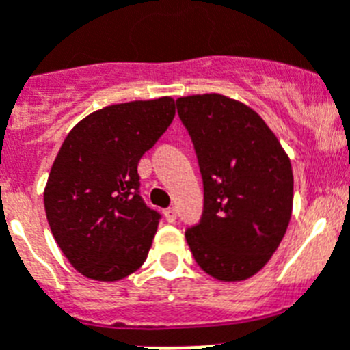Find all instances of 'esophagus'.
<instances>
[{
  "label": "esophagus",
  "instance_id": "34e87169",
  "mask_svg": "<svg viewBox=\"0 0 350 350\" xmlns=\"http://www.w3.org/2000/svg\"><path fill=\"white\" fill-rule=\"evenodd\" d=\"M164 216H166V220H168L170 224H173V221L177 220V209H175V207H168V209L164 211Z\"/></svg>",
  "mask_w": 350,
  "mask_h": 350
}]
</instances>
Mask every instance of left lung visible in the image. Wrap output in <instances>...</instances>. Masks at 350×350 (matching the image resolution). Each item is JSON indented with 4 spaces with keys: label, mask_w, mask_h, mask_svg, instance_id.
<instances>
[{
    "label": "left lung",
    "mask_w": 350,
    "mask_h": 350,
    "mask_svg": "<svg viewBox=\"0 0 350 350\" xmlns=\"http://www.w3.org/2000/svg\"><path fill=\"white\" fill-rule=\"evenodd\" d=\"M204 182V213L186 230L198 267L243 281L272 258L293 206V173L273 132L245 103L221 94L178 98Z\"/></svg>",
    "instance_id": "obj_1"
}]
</instances>
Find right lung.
Masks as SVG:
<instances>
[{
	"label": "right lung",
	"instance_id": "obj_1",
	"mask_svg": "<svg viewBox=\"0 0 350 350\" xmlns=\"http://www.w3.org/2000/svg\"><path fill=\"white\" fill-rule=\"evenodd\" d=\"M175 118V102L109 105L73 126L44 189L55 241L82 275L120 281L141 267L159 215L139 195L137 164Z\"/></svg>",
	"mask_w": 350,
	"mask_h": 350
}]
</instances>
